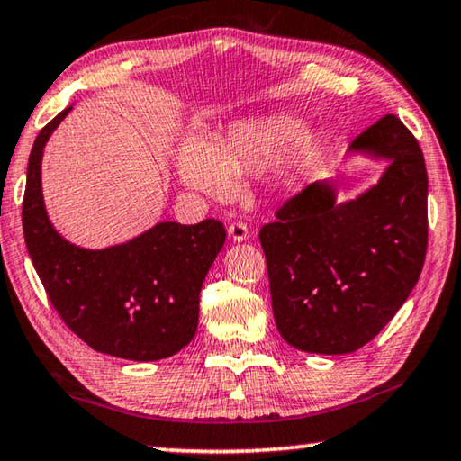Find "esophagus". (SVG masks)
Here are the masks:
<instances>
[{
    "mask_svg": "<svg viewBox=\"0 0 461 461\" xmlns=\"http://www.w3.org/2000/svg\"><path fill=\"white\" fill-rule=\"evenodd\" d=\"M228 233H230V238L233 240V242H244V240H249L250 230H249V225L242 223V221H233L228 228Z\"/></svg>",
    "mask_w": 461,
    "mask_h": 461,
    "instance_id": "obj_1",
    "label": "esophagus"
}]
</instances>
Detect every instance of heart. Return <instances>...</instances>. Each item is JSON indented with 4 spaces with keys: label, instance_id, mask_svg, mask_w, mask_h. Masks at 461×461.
Masks as SVG:
<instances>
[{
    "label": "heart",
    "instance_id": "heart-1",
    "mask_svg": "<svg viewBox=\"0 0 461 461\" xmlns=\"http://www.w3.org/2000/svg\"><path fill=\"white\" fill-rule=\"evenodd\" d=\"M279 153L277 171L296 177L319 159L321 140L306 132L298 118L284 113L263 115L236 123L212 144L190 139L182 144L177 165L184 182L209 194H228L233 171H242L273 161Z\"/></svg>",
    "mask_w": 461,
    "mask_h": 461
}]
</instances>
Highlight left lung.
I'll use <instances>...</instances> for the list:
<instances>
[{"label":"left lung","mask_w":461,"mask_h":461,"mask_svg":"<svg viewBox=\"0 0 461 461\" xmlns=\"http://www.w3.org/2000/svg\"><path fill=\"white\" fill-rule=\"evenodd\" d=\"M348 155L387 167L343 203L331 180L314 182L260 230L275 325L308 354H349L375 339L414 290L427 257L429 176L410 130L384 115Z\"/></svg>","instance_id":"1"}]
</instances>
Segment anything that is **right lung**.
I'll return each instance as SVG.
<instances>
[{"mask_svg": "<svg viewBox=\"0 0 461 461\" xmlns=\"http://www.w3.org/2000/svg\"><path fill=\"white\" fill-rule=\"evenodd\" d=\"M70 109L55 115L32 144L23 203L26 250L53 308L86 346L134 362L169 358L194 338L198 296L223 249L225 228L215 219L161 221L101 250L68 242L47 215L41 163Z\"/></svg>", "mask_w": 461, "mask_h": 461, "instance_id": "add662e5", "label": "right lung"}]
</instances>
